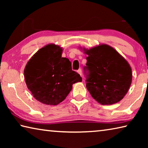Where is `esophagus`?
<instances>
[{
  "instance_id": "obj_1",
  "label": "esophagus",
  "mask_w": 148,
  "mask_h": 148,
  "mask_svg": "<svg viewBox=\"0 0 148 148\" xmlns=\"http://www.w3.org/2000/svg\"><path fill=\"white\" fill-rule=\"evenodd\" d=\"M77 73H78L80 76H82V70L81 69H79L78 71H77Z\"/></svg>"
}]
</instances>
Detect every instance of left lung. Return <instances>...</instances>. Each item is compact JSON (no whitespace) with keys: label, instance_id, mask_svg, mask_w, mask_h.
Returning <instances> with one entry per match:
<instances>
[{"label":"left lung","instance_id":"left-lung-1","mask_svg":"<svg viewBox=\"0 0 148 148\" xmlns=\"http://www.w3.org/2000/svg\"><path fill=\"white\" fill-rule=\"evenodd\" d=\"M89 71L86 87L95 101L102 105L116 104L123 99L131 85L132 74L129 62L113 47L101 44L87 49Z\"/></svg>","mask_w":148,"mask_h":148}]
</instances>
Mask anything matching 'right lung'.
Segmentation results:
<instances>
[{"label": "right lung", "mask_w": 148, "mask_h": 148, "mask_svg": "<svg viewBox=\"0 0 148 148\" xmlns=\"http://www.w3.org/2000/svg\"><path fill=\"white\" fill-rule=\"evenodd\" d=\"M62 49L50 44L40 49L27 62L24 70L27 86L37 101L46 105L63 101L72 85L82 81L72 70L69 59L62 57Z\"/></svg>", "instance_id": "right-lung-1"}]
</instances>
